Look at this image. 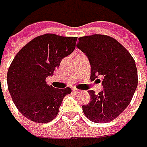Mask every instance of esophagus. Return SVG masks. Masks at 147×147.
I'll return each instance as SVG.
<instances>
[{
    "label": "esophagus",
    "mask_w": 147,
    "mask_h": 147,
    "mask_svg": "<svg viewBox=\"0 0 147 147\" xmlns=\"http://www.w3.org/2000/svg\"><path fill=\"white\" fill-rule=\"evenodd\" d=\"M72 91H73L74 93H76V94H79V93H80L81 92L80 90H79V89H77V88H73V89H72Z\"/></svg>",
    "instance_id": "esophagus-1"
}]
</instances>
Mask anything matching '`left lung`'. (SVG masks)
I'll list each match as a JSON object with an SVG mask.
<instances>
[{
    "instance_id": "1",
    "label": "left lung",
    "mask_w": 147,
    "mask_h": 147,
    "mask_svg": "<svg viewBox=\"0 0 147 147\" xmlns=\"http://www.w3.org/2000/svg\"><path fill=\"white\" fill-rule=\"evenodd\" d=\"M77 48L88 56L91 64V80L103 77V90L88 93L91 102L83 105L91 122L107 123L119 116L130 104L138 85L134 59L120 43L109 36L95 34L79 38Z\"/></svg>"
}]
</instances>
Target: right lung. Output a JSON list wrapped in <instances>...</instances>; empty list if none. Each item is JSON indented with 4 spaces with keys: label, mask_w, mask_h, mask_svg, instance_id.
<instances>
[{
    "label": "right lung",
    "mask_w": 147,
    "mask_h": 147,
    "mask_svg": "<svg viewBox=\"0 0 147 147\" xmlns=\"http://www.w3.org/2000/svg\"><path fill=\"white\" fill-rule=\"evenodd\" d=\"M77 37L56 34L39 36L24 45L14 57L7 73L9 91L24 116L38 123L54 119L65 95L71 89L48 85L61 60L76 48Z\"/></svg>",
    "instance_id": "right-lung-1"
}]
</instances>
